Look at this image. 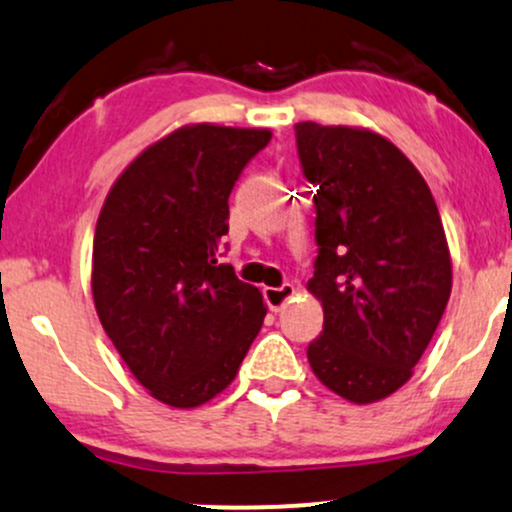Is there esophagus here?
<instances>
[{"label":"esophagus","instance_id":"34e87169","mask_svg":"<svg viewBox=\"0 0 512 512\" xmlns=\"http://www.w3.org/2000/svg\"><path fill=\"white\" fill-rule=\"evenodd\" d=\"M294 294H297V287L290 285V282H285V285L280 287H266V304L273 311H280L282 306L290 302Z\"/></svg>","mask_w":512,"mask_h":512}]
</instances>
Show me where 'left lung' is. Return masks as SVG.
I'll list each match as a JSON object with an SVG mask.
<instances>
[{"instance_id": "obj_1", "label": "left lung", "mask_w": 512, "mask_h": 512, "mask_svg": "<svg viewBox=\"0 0 512 512\" xmlns=\"http://www.w3.org/2000/svg\"><path fill=\"white\" fill-rule=\"evenodd\" d=\"M304 177L316 186V270L309 292L323 333L306 357L354 405L405 386L446 311L453 263L429 184L386 136L299 122Z\"/></svg>"}]
</instances>
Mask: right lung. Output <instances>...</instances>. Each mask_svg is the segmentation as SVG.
Returning a JSON list of instances; mask_svg holds the SVG:
<instances>
[{
  "instance_id": "right-lung-1",
  "label": "right lung",
  "mask_w": 512,
  "mask_h": 512,
  "mask_svg": "<svg viewBox=\"0 0 512 512\" xmlns=\"http://www.w3.org/2000/svg\"><path fill=\"white\" fill-rule=\"evenodd\" d=\"M270 136L179 126L136 155L102 203L95 311L136 381L177 410L230 386L266 318L258 287L218 258L232 186Z\"/></svg>"
}]
</instances>
